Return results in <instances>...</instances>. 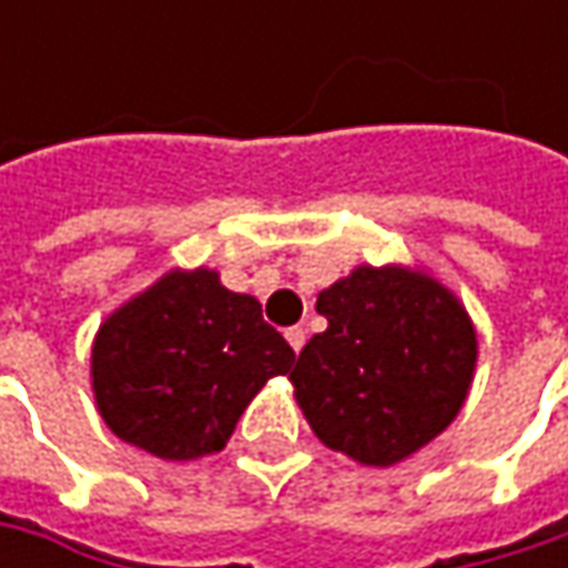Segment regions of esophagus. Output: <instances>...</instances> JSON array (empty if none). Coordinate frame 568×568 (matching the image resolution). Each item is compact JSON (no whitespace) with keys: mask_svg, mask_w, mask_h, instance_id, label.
<instances>
[{"mask_svg":"<svg viewBox=\"0 0 568 568\" xmlns=\"http://www.w3.org/2000/svg\"><path fill=\"white\" fill-rule=\"evenodd\" d=\"M284 338H287V344L294 347V354H300V351H303V344H306V332H303L300 325H294V328H287V332H284Z\"/></svg>","mask_w":568,"mask_h":568,"instance_id":"34e87169","label":"esophagus"}]
</instances>
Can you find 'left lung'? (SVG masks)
Wrapping results in <instances>:
<instances>
[{
  "label": "left lung",
  "instance_id": "obj_1",
  "mask_svg": "<svg viewBox=\"0 0 568 568\" xmlns=\"http://www.w3.org/2000/svg\"><path fill=\"white\" fill-rule=\"evenodd\" d=\"M316 313L328 328L300 351L291 382L325 446L366 468H392L458 417L477 332L433 274L357 265L318 294Z\"/></svg>",
  "mask_w": 568,
  "mask_h": 568
}]
</instances>
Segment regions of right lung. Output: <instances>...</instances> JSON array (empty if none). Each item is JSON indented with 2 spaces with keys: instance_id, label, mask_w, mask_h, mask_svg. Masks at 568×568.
Segmentation results:
<instances>
[{
  "instance_id": "add662e5",
  "label": "right lung",
  "mask_w": 568,
  "mask_h": 568,
  "mask_svg": "<svg viewBox=\"0 0 568 568\" xmlns=\"http://www.w3.org/2000/svg\"><path fill=\"white\" fill-rule=\"evenodd\" d=\"M291 363L255 296L227 291L211 268H170L100 322L91 388L122 443L192 462L227 446L240 414Z\"/></svg>"
}]
</instances>
